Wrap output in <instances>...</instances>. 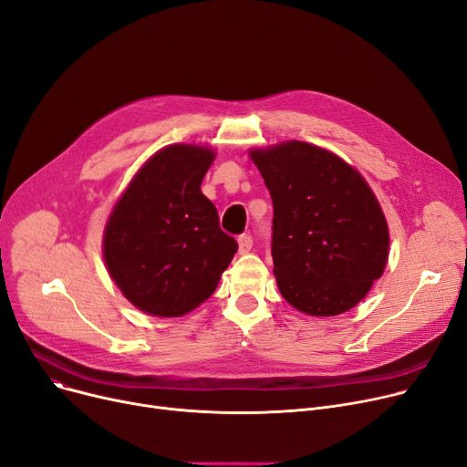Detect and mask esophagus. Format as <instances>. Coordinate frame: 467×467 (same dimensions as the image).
Segmentation results:
<instances>
[{
  "label": "esophagus",
  "instance_id": "obj_1",
  "mask_svg": "<svg viewBox=\"0 0 467 467\" xmlns=\"http://www.w3.org/2000/svg\"><path fill=\"white\" fill-rule=\"evenodd\" d=\"M252 244H254V240H252L250 234L238 236V254H242V255L248 254L252 250Z\"/></svg>",
  "mask_w": 467,
  "mask_h": 467
}]
</instances>
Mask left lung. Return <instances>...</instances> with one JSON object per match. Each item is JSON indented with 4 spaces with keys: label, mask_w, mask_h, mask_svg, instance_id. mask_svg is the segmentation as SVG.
I'll list each match as a JSON object with an SVG mask.
<instances>
[{
    "label": "left lung",
    "mask_w": 467,
    "mask_h": 467,
    "mask_svg": "<svg viewBox=\"0 0 467 467\" xmlns=\"http://www.w3.org/2000/svg\"><path fill=\"white\" fill-rule=\"evenodd\" d=\"M248 155L273 196L282 297L308 316L348 312L384 275L389 255L388 221L371 185L345 159L308 141L254 147Z\"/></svg>",
    "instance_id": "obj_1"
}]
</instances>
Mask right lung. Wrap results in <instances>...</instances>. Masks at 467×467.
Wrapping results in <instances>:
<instances>
[{"label":"right lung","instance_id":"add662e5","mask_svg":"<svg viewBox=\"0 0 467 467\" xmlns=\"http://www.w3.org/2000/svg\"><path fill=\"white\" fill-rule=\"evenodd\" d=\"M213 161L210 145H166L111 208L104 263L125 299L145 314L180 317L201 306L238 250L201 189Z\"/></svg>","mask_w":467,"mask_h":467}]
</instances>
